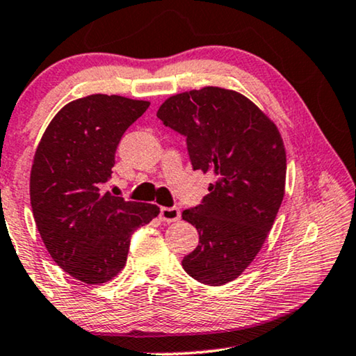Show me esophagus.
Here are the masks:
<instances>
[{
	"mask_svg": "<svg viewBox=\"0 0 356 356\" xmlns=\"http://www.w3.org/2000/svg\"><path fill=\"white\" fill-rule=\"evenodd\" d=\"M159 219L163 222H176L180 219V209L172 207V208H161L159 211Z\"/></svg>",
	"mask_w": 356,
	"mask_h": 356,
	"instance_id": "obj_1",
	"label": "esophagus"
}]
</instances>
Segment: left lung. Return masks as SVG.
<instances>
[{
	"label": "left lung",
	"instance_id": "1",
	"mask_svg": "<svg viewBox=\"0 0 356 356\" xmlns=\"http://www.w3.org/2000/svg\"><path fill=\"white\" fill-rule=\"evenodd\" d=\"M156 116L187 138L193 171L214 177L202 204L182 213L200 235L182 266L202 284H227L250 266L277 216L287 171L282 137L257 104L221 87L172 95Z\"/></svg>",
	"mask_w": 356,
	"mask_h": 356
}]
</instances>
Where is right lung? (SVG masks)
Returning a JSON list of instances; mask_svg holds the SVG:
<instances>
[{
	"mask_svg": "<svg viewBox=\"0 0 356 356\" xmlns=\"http://www.w3.org/2000/svg\"><path fill=\"white\" fill-rule=\"evenodd\" d=\"M149 102L88 95L58 111L44 130L30 171V204L54 263L97 285L126 266L130 235L159 214L156 204L103 193L124 132Z\"/></svg>",
	"mask_w": 356,
	"mask_h": 356,
	"instance_id": "add662e5",
	"label": "right lung"
}]
</instances>
